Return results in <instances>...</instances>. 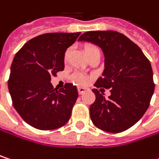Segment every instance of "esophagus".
I'll list each match as a JSON object with an SVG mask.
<instances>
[{
    "mask_svg": "<svg viewBox=\"0 0 159 159\" xmlns=\"http://www.w3.org/2000/svg\"><path fill=\"white\" fill-rule=\"evenodd\" d=\"M77 89H78V93H79L80 95H82L83 93H84V92L87 90V88H85V87H83V86H79Z\"/></svg>",
    "mask_w": 159,
    "mask_h": 159,
    "instance_id": "34e87169",
    "label": "esophagus"
}]
</instances>
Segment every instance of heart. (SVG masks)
Returning <instances> with one entry per match:
<instances>
[{
	"label": "heart",
	"instance_id": "heart-1",
	"mask_svg": "<svg viewBox=\"0 0 159 159\" xmlns=\"http://www.w3.org/2000/svg\"><path fill=\"white\" fill-rule=\"evenodd\" d=\"M95 49H98V48H96V47H94V46H87V47L85 48V52L88 53V52H90V51H92V50H95ZM69 53H70V50L68 49V50L65 52V55H64L65 61L68 59ZM73 79H74V81H75V83H77V84H85L87 83V81H88V78H87L84 75L79 74V73H78V74H75V75H74Z\"/></svg>",
	"mask_w": 159,
	"mask_h": 159
}]
</instances>
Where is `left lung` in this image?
I'll return each instance as SVG.
<instances>
[{
  "instance_id": "8db88e82",
  "label": "left lung",
  "mask_w": 159,
  "mask_h": 159,
  "mask_svg": "<svg viewBox=\"0 0 159 159\" xmlns=\"http://www.w3.org/2000/svg\"><path fill=\"white\" fill-rule=\"evenodd\" d=\"M79 41L91 42L102 49L105 68L95 86L111 89L109 98L97 88L92 90L96 95L90 106L92 122L108 133L126 131L143 117L154 94L150 61L135 43L116 31H88Z\"/></svg>"
}]
</instances>
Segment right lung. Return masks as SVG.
<instances>
[{
    "label": "right lung",
    "instance_id": "obj_1",
    "mask_svg": "<svg viewBox=\"0 0 159 159\" xmlns=\"http://www.w3.org/2000/svg\"><path fill=\"white\" fill-rule=\"evenodd\" d=\"M47 33L28 40L14 58L8 80L13 105L32 127L48 131L67 123L78 91L73 84L53 88L51 76L64 69V55L80 36Z\"/></svg>",
    "mask_w": 159,
    "mask_h": 159
}]
</instances>
